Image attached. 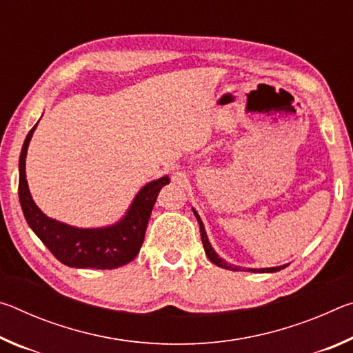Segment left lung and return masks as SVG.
Segmentation results:
<instances>
[{"label": "left lung", "instance_id": "obj_1", "mask_svg": "<svg viewBox=\"0 0 353 353\" xmlns=\"http://www.w3.org/2000/svg\"><path fill=\"white\" fill-rule=\"evenodd\" d=\"M193 213H194L196 219H198L199 227H201V238H202V244H204L205 254H207L208 259H210V261L214 263V265H216V266L224 268V270H229V271H250V272H277L280 270H283V268H286V265H282V266H277V268H260V270H252V268H240V266L230 265V263H227L225 260L221 259V256L216 252H214V249L212 248L210 241H208V236H207L204 223H202V219L199 218V214H198V212L194 210V208H193Z\"/></svg>", "mask_w": 353, "mask_h": 353}]
</instances>
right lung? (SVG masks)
<instances>
[{
	"label": "right lung",
	"mask_w": 353,
	"mask_h": 353,
	"mask_svg": "<svg viewBox=\"0 0 353 353\" xmlns=\"http://www.w3.org/2000/svg\"><path fill=\"white\" fill-rule=\"evenodd\" d=\"M39 124V123H37ZM37 124L29 130L20 154L19 198L28 224L40 241L51 250L56 259L70 268H93V270H115L132 261L145 240L149 216L159 191L170 183L163 176L148 182L132 201L124 216L115 224L82 229L52 219L35 205L26 181V155L29 141Z\"/></svg>",
	"instance_id": "add662e5"
}]
</instances>
